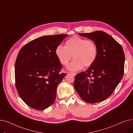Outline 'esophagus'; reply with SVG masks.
Wrapping results in <instances>:
<instances>
[{"mask_svg": "<svg viewBox=\"0 0 133 133\" xmlns=\"http://www.w3.org/2000/svg\"><path fill=\"white\" fill-rule=\"evenodd\" d=\"M69 74H71L73 75L74 76H75V75L76 74V73H75V72H69Z\"/></svg>", "mask_w": 133, "mask_h": 133, "instance_id": "obj_1", "label": "esophagus"}]
</instances>
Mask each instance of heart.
<instances>
[{"label": "heart", "instance_id": "b5f03b06", "mask_svg": "<svg viewBox=\"0 0 133 133\" xmlns=\"http://www.w3.org/2000/svg\"><path fill=\"white\" fill-rule=\"evenodd\" d=\"M55 53L61 64L65 66L69 64L73 55L74 59L68 69L71 71H78L84 66L88 67L94 64L98 50L94 41L75 36L66 40L65 46L58 45Z\"/></svg>", "mask_w": 133, "mask_h": 133}]
</instances>
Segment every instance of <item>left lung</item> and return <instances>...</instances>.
I'll use <instances>...</instances> for the list:
<instances>
[{"mask_svg": "<svg viewBox=\"0 0 133 133\" xmlns=\"http://www.w3.org/2000/svg\"><path fill=\"white\" fill-rule=\"evenodd\" d=\"M93 40L98 53L86 72L75 75L74 87L81 98L89 103L107 99L114 92L124 73V54L121 45L106 32L79 33Z\"/></svg>", "mask_w": 133, "mask_h": 133, "instance_id": "left-lung-1", "label": "left lung"}]
</instances>
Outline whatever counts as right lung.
Segmentation results:
<instances>
[{"instance_id":"add662e5","label":"right lung","mask_w":133,"mask_h":133,"mask_svg":"<svg viewBox=\"0 0 133 133\" xmlns=\"http://www.w3.org/2000/svg\"><path fill=\"white\" fill-rule=\"evenodd\" d=\"M67 36L59 34L39 37L25 45L15 63V82L18 93L32 108L42 110L55 101L57 88L66 73L55 55L57 46Z\"/></svg>"}]
</instances>
